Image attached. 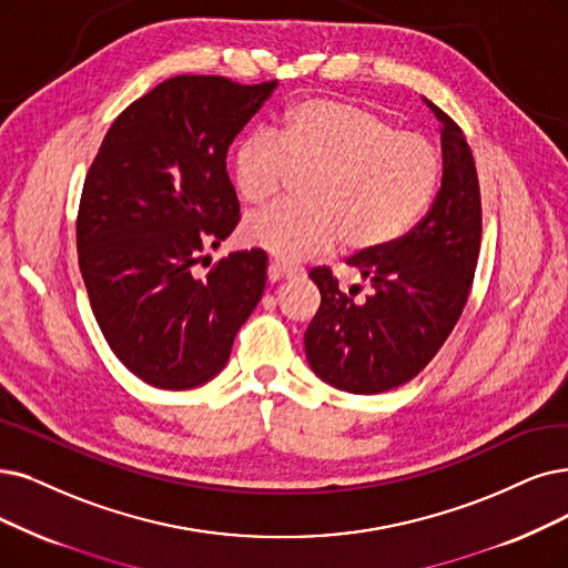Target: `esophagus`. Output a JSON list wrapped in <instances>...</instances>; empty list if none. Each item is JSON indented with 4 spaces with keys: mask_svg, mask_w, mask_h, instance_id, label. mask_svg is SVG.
<instances>
[{
    "mask_svg": "<svg viewBox=\"0 0 568 568\" xmlns=\"http://www.w3.org/2000/svg\"><path fill=\"white\" fill-rule=\"evenodd\" d=\"M301 272H303V270L296 267V265H286V263H277V261H272V263L267 265V277H270V282H282V280L298 277Z\"/></svg>",
    "mask_w": 568,
    "mask_h": 568,
    "instance_id": "1",
    "label": "esophagus"
}]
</instances>
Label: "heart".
Segmentation results:
<instances>
[{
    "label": "heart",
    "instance_id": "obj_1",
    "mask_svg": "<svg viewBox=\"0 0 568 568\" xmlns=\"http://www.w3.org/2000/svg\"><path fill=\"white\" fill-rule=\"evenodd\" d=\"M440 149L419 132L394 130L379 113L339 100L291 106L280 138L254 132L231 155L237 195L248 205L307 176L303 205H272L242 223V240L280 261H303L343 240L377 252L413 229L434 197Z\"/></svg>",
    "mask_w": 568,
    "mask_h": 568
}]
</instances>
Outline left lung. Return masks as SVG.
Listing matches in <instances>:
<instances>
[{
    "mask_svg": "<svg viewBox=\"0 0 568 568\" xmlns=\"http://www.w3.org/2000/svg\"><path fill=\"white\" fill-rule=\"evenodd\" d=\"M440 121L443 179L428 214L405 237L358 254L349 265L373 288L339 291L328 267L310 280L322 305L305 331V356L316 377L349 394L400 387L426 368L464 312L480 254V184L462 128L424 100Z\"/></svg>",
    "mask_w": 568,
    "mask_h": 568,
    "instance_id": "8db88e82",
    "label": "left lung"
}]
</instances>
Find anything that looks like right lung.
Returning <instances> with one entry per match:
<instances>
[{
    "label": "right lung",
    "instance_id": "add662e5",
    "mask_svg": "<svg viewBox=\"0 0 568 568\" xmlns=\"http://www.w3.org/2000/svg\"><path fill=\"white\" fill-rule=\"evenodd\" d=\"M277 81L174 77L111 123L88 170L79 265L111 352L158 389L216 377L263 296L267 256L233 252L207 277L193 265L240 221L229 146Z\"/></svg>",
    "mask_w": 568,
    "mask_h": 568
}]
</instances>
